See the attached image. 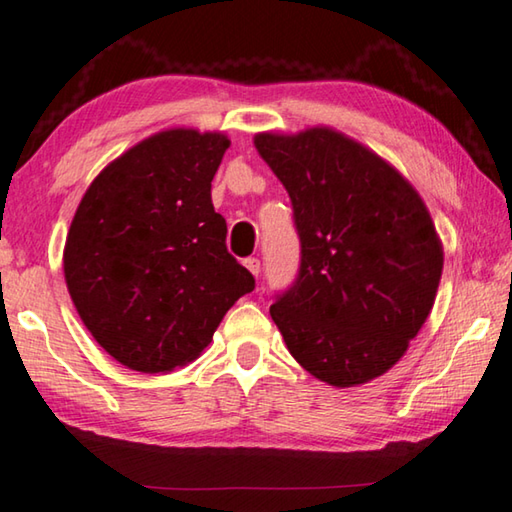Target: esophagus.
Returning a JSON list of instances; mask_svg holds the SVG:
<instances>
[{"label": "esophagus", "instance_id": "esophagus-1", "mask_svg": "<svg viewBox=\"0 0 512 512\" xmlns=\"http://www.w3.org/2000/svg\"><path fill=\"white\" fill-rule=\"evenodd\" d=\"M244 266H246V268H248V271H250V273H253L255 277H257L259 273H262V262H259V259H257V257H248V259H246V262H244Z\"/></svg>", "mask_w": 512, "mask_h": 512}]
</instances>
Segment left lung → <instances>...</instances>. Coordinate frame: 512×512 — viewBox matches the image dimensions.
<instances>
[{"mask_svg":"<svg viewBox=\"0 0 512 512\" xmlns=\"http://www.w3.org/2000/svg\"><path fill=\"white\" fill-rule=\"evenodd\" d=\"M293 205L300 268L271 318L302 368L348 388L384 375L436 300L443 246L420 194L332 128L255 135Z\"/></svg>","mask_w":512,"mask_h":512,"instance_id":"left-lung-1","label":"left lung"}]
</instances>
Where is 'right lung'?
I'll use <instances>...</instances> for the list:
<instances>
[{
	"mask_svg": "<svg viewBox=\"0 0 512 512\" xmlns=\"http://www.w3.org/2000/svg\"><path fill=\"white\" fill-rule=\"evenodd\" d=\"M230 140L171 128L110 162L69 225L63 271L83 325L137 372L194 361L255 277L225 246L212 178Z\"/></svg>",
	"mask_w": 512,
	"mask_h": 512,
	"instance_id": "obj_1",
	"label": "right lung"
}]
</instances>
